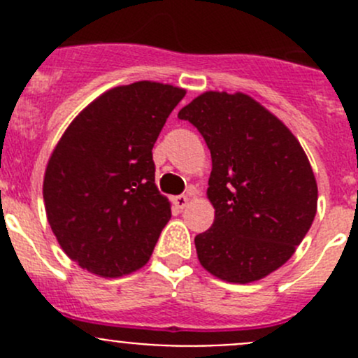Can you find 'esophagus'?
I'll list each match as a JSON object with an SVG mask.
<instances>
[{
	"label": "esophagus",
	"mask_w": 358,
	"mask_h": 358,
	"mask_svg": "<svg viewBox=\"0 0 358 358\" xmlns=\"http://www.w3.org/2000/svg\"><path fill=\"white\" fill-rule=\"evenodd\" d=\"M173 204H175L178 209H183L187 204H189V197H187V196L173 197Z\"/></svg>",
	"instance_id": "1"
}]
</instances>
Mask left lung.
Wrapping results in <instances>:
<instances>
[{
	"mask_svg": "<svg viewBox=\"0 0 358 358\" xmlns=\"http://www.w3.org/2000/svg\"><path fill=\"white\" fill-rule=\"evenodd\" d=\"M211 152V229L196 236L211 275L249 284L294 255L317 213L315 175L298 138L246 93L206 92L178 112Z\"/></svg>",
	"mask_w": 358,
	"mask_h": 358,
	"instance_id": "8db88e82",
	"label": "left lung"
}]
</instances>
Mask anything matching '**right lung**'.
<instances>
[{"label": "right lung", "mask_w": 358, "mask_h": 358, "mask_svg": "<svg viewBox=\"0 0 358 358\" xmlns=\"http://www.w3.org/2000/svg\"><path fill=\"white\" fill-rule=\"evenodd\" d=\"M185 90L136 81L79 112L48 159L46 218L64 252L99 277L149 262L171 204L157 190L152 147Z\"/></svg>", "instance_id": "obj_1"}]
</instances>
